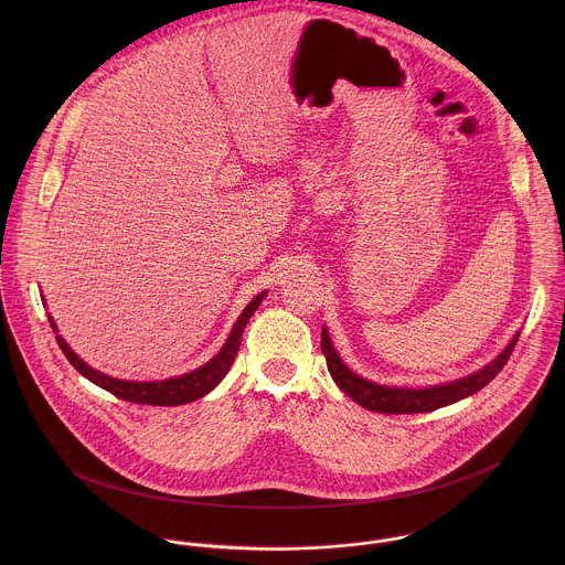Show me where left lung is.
<instances>
[{
  "mask_svg": "<svg viewBox=\"0 0 565 565\" xmlns=\"http://www.w3.org/2000/svg\"><path fill=\"white\" fill-rule=\"evenodd\" d=\"M520 332L511 339V343L489 363L481 367L479 372L452 381V383H444L437 387H424V390H408V387H385L372 381L361 379L359 374L350 372L343 361L339 359L328 330L322 328V352L326 356V365L328 372L332 376V381L339 385L341 392H345L354 403L376 411V413H428L435 408H441L446 404L459 403L472 394H477L479 390H483L487 383H491L495 379V374L507 365L515 343H518Z\"/></svg>",
  "mask_w": 565,
  "mask_h": 565,
  "instance_id": "left-lung-1",
  "label": "left lung"
}]
</instances>
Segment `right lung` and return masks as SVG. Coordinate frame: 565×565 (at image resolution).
I'll return each instance as SVG.
<instances>
[{"instance_id":"1","label":"right lung","mask_w":565,"mask_h":565,"mask_svg":"<svg viewBox=\"0 0 565 565\" xmlns=\"http://www.w3.org/2000/svg\"><path fill=\"white\" fill-rule=\"evenodd\" d=\"M265 291L258 294L245 309H243L239 320L233 326V332L228 334L224 348L220 350V354H215L206 365L182 374L178 379H164L157 383H135V381H119L113 376H106L93 367H88L81 356L65 343V339L61 334H56V341L63 350V354L67 356V361L81 372L84 379H88L90 383H95L97 387L110 392L113 396L128 401V403L137 404H154V406H175V404H186L206 396L211 390H215L220 385V381L228 374L237 350L242 345V334L245 323L249 322V318L254 316V311L258 309V305L263 302ZM50 318V316H47ZM50 323L56 332V323L50 318Z\"/></svg>"}]
</instances>
